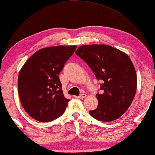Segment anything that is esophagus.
Listing matches in <instances>:
<instances>
[{"mask_svg": "<svg viewBox=\"0 0 155 155\" xmlns=\"http://www.w3.org/2000/svg\"><path fill=\"white\" fill-rule=\"evenodd\" d=\"M85 97H86V94H81L80 96H78L77 98H79V99H83L84 98H85Z\"/></svg>", "mask_w": 155, "mask_h": 155, "instance_id": "1", "label": "esophagus"}]
</instances>
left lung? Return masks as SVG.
Wrapping results in <instances>:
<instances>
[{
  "label": "left lung",
  "mask_w": 155,
  "mask_h": 155,
  "mask_svg": "<svg viewBox=\"0 0 155 155\" xmlns=\"http://www.w3.org/2000/svg\"><path fill=\"white\" fill-rule=\"evenodd\" d=\"M75 53L87 63L101 81V94H97V108L90 111L91 116L101 122L117 120L132 103L137 90V75L127 54L108 45H84Z\"/></svg>",
  "instance_id": "obj_1"
}]
</instances>
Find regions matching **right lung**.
<instances>
[{
    "instance_id": "add662e5",
    "label": "right lung",
    "mask_w": 155,
    "mask_h": 155,
    "mask_svg": "<svg viewBox=\"0 0 155 155\" xmlns=\"http://www.w3.org/2000/svg\"><path fill=\"white\" fill-rule=\"evenodd\" d=\"M77 46H58L39 50L20 70L18 90L23 108L39 122H51L64 114L65 98L59 78Z\"/></svg>"
}]
</instances>
